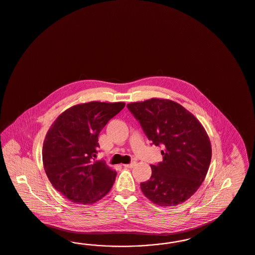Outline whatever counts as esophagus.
<instances>
[{
	"label": "esophagus",
	"instance_id": "esophagus-1",
	"mask_svg": "<svg viewBox=\"0 0 255 255\" xmlns=\"http://www.w3.org/2000/svg\"><path fill=\"white\" fill-rule=\"evenodd\" d=\"M134 165H135V162H134V161H133V162H132V163L124 164V165H123V166H124V167H125V168H132V167H133V166H134Z\"/></svg>",
	"mask_w": 255,
	"mask_h": 255
}]
</instances>
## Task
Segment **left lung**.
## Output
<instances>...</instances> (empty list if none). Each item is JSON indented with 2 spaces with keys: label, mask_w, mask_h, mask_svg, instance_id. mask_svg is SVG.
<instances>
[{
  "label": "left lung",
  "mask_w": 255,
  "mask_h": 255,
  "mask_svg": "<svg viewBox=\"0 0 255 255\" xmlns=\"http://www.w3.org/2000/svg\"><path fill=\"white\" fill-rule=\"evenodd\" d=\"M127 107L153 144L164 147L163 161L151 165L150 179L140 183L143 194L160 207L183 203L201 186L211 163L212 145L203 125L167 99L131 102Z\"/></svg>",
  "instance_id": "left-lung-1"
}]
</instances>
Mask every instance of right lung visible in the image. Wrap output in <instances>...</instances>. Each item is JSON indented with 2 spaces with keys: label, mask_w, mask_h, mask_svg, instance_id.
Instances as JSON below:
<instances>
[{
  "label": "right lung",
  "mask_w": 255,
  "mask_h": 255,
  "mask_svg": "<svg viewBox=\"0 0 255 255\" xmlns=\"http://www.w3.org/2000/svg\"><path fill=\"white\" fill-rule=\"evenodd\" d=\"M124 102L74 105L52 123L42 146V163L53 187L75 204L92 205L108 194L117 172L95 160L99 134Z\"/></svg>",
  "instance_id": "obj_1"
}]
</instances>
